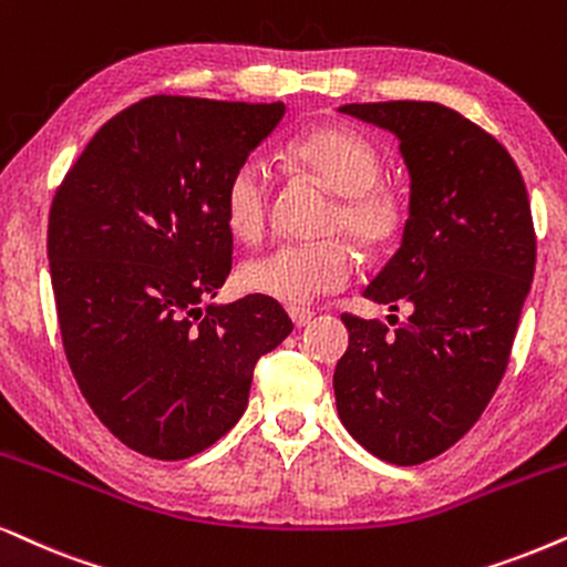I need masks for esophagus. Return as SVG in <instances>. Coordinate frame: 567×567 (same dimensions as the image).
Masks as SVG:
<instances>
[{
  "label": "esophagus",
  "instance_id": "obj_1",
  "mask_svg": "<svg viewBox=\"0 0 567 567\" xmlns=\"http://www.w3.org/2000/svg\"><path fill=\"white\" fill-rule=\"evenodd\" d=\"M290 319L296 327H308L313 319V311L311 308H290Z\"/></svg>",
  "mask_w": 567,
  "mask_h": 567
}]
</instances>
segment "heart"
Here are the masks:
<instances>
[{"instance_id": "obj_1", "label": "heart", "mask_w": 567, "mask_h": 567, "mask_svg": "<svg viewBox=\"0 0 567 567\" xmlns=\"http://www.w3.org/2000/svg\"><path fill=\"white\" fill-rule=\"evenodd\" d=\"M288 159L337 196L324 233H342L367 254H382L405 230V200L382 177V154L374 143L346 127H319L290 141ZM271 181L267 164L250 156L225 188V221L238 240H256L269 214ZM353 275V256L340 238L279 243L240 267L248 292L300 308L324 292L340 290Z\"/></svg>"}]
</instances>
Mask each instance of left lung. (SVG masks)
I'll return each mask as SVG.
<instances>
[{"label":"left lung","mask_w":567,"mask_h":567,"mask_svg":"<svg viewBox=\"0 0 567 567\" xmlns=\"http://www.w3.org/2000/svg\"><path fill=\"white\" fill-rule=\"evenodd\" d=\"M342 114L400 141L411 200L398 254L363 298L408 308L390 332L346 313L334 369L342 426L369 453L415 465L444 453L484 413L532 290L536 238L520 169L489 133L434 102L346 104Z\"/></svg>","instance_id":"8db88e82"}]
</instances>
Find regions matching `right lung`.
I'll use <instances>...</instances> for the list:
<instances>
[{
	"mask_svg": "<svg viewBox=\"0 0 567 567\" xmlns=\"http://www.w3.org/2000/svg\"><path fill=\"white\" fill-rule=\"evenodd\" d=\"M285 104L148 96L114 114L52 200L62 346L99 421L183 461L238 424L256 361L292 332L277 300L209 303L233 269L227 181Z\"/></svg>",
	"mask_w": 567,
	"mask_h": 567,
	"instance_id": "add662e5",
	"label": "right lung"
}]
</instances>
